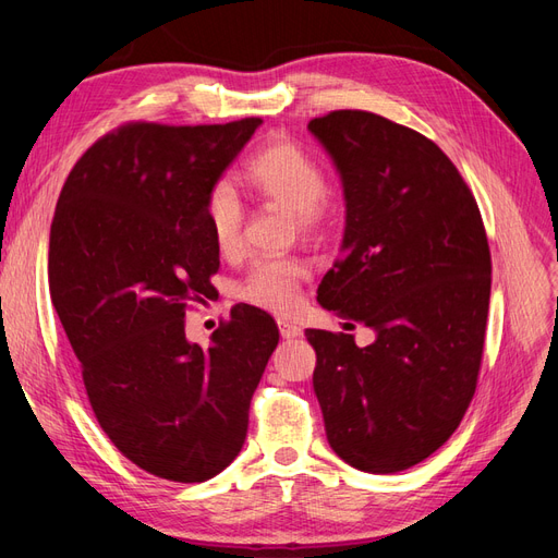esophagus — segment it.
<instances>
[{
	"instance_id": "esophagus-1",
	"label": "esophagus",
	"mask_w": 558,
	"mask_h": 558,
	"mask_svg": "<svg viewBox=\"0 0 558 558\" xmlns=\"http://www.w3.org/2000/svg\"><path fill=\"white\" fill-rule=\"evenodd\" d=\"M279 332H281L283 340H295V337L302 335V328L295 326V324H291V320L279 318Z\"/></svg>"
}]
</instances>
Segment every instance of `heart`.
<instances>
[{"label":"heart","mask_w":558,"mask_h":558,"mask_svg":"<svg viewBox=\"0 0 558 558\" xmlns=\"http://www.w3.org/2000/svg\"><path fill=\"white\" fill-rule=\"evenodd\" d=\"M246 179L260 197L289 209L300 232L314 234L330 216L328 179L320 162L305 148L279 140L258 148L246 160ZM202 218L221 256H234L242 248L244 205L230 181H216L207 191ZM307 265L298 258H265L251 265L238 286V295L253 307L291 312L300 300V283Z\"/></svg>","instance_id":"heart-1"}]
</instances>
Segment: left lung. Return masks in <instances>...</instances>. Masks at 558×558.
<instances>
[{
  "label": "left lung",
  "mask_w": 558,
  "mask_h": 558,
  "mask_svg": "<svg viewBox=\"0 0 558 558\" xmlns=\"http://www.w3.org/2000/svg\"><path fill=\"white\" fill-rule=\"evenodd\" d=\"M307 128L347 202L342 258L316 300L377 332L356 347L353 335L307 328L314 391L332 451L388 475L440 449L475 396L492 253L475 195L424 134L359 109Z\"/></svg>",
  "instance_id": "obj_1"
}]
</instances>
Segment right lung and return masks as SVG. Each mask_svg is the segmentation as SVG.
<instances>
[{
	"label": "right lung",
	"mask_w": 558,
	"mask_h": 558,
	"mask_svg": "<svg viewBox=\"0 0 558 558\" xmlns=\"http://www.w3.org/2000/svg\"><path fill=\"white\" fill-rule=\"evenodd\" d=\"M263 121L128 123L66 177L50 226L48 286L99 426L125 459L207 482L240 453L275 318L234 305L199 347L185 310L211 295L218 251L202 207Z\"/></svg>",
	"instance_id": "add662e5"
}]
</instances>
